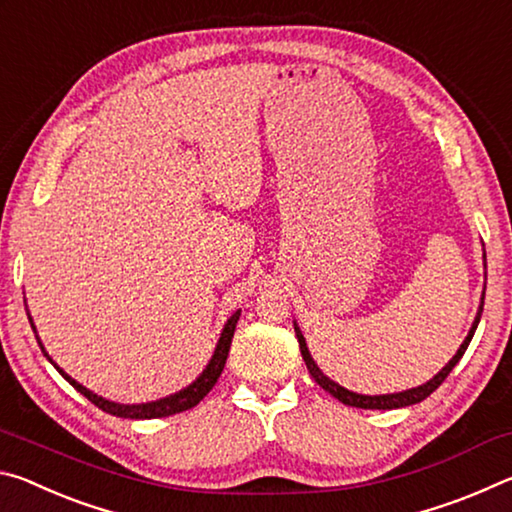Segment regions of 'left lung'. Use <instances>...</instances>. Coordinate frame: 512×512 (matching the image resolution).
<instances>
[{
	"mask_svg": "<svg viewBox=\"0 0 512 512\" xmlns=\"http://www.w3.org/2000/svg\"><path fill=\"white\" fill-rule=\"evenodd\" d=\"M481 314H483V298H481L479 311H476L474 323H472V327H470V334L465 336V341L461 343V348H458V352L454 354L452 361H449L447 366H445L443 370H440L436 377L429 379L427 384H422V386H418V388H409V391L391 393V395H359V393H352V391H348V388H343V386L336 384V381H332L327 375H323V372H320V368L316 366V361L311 359L309 348H307V341H305V336H302L300 327H298L296 323H293V329H296V336H298V343H300V352H302V359H305V363H307L309 375L316 379V384H318L320 388H325V391H327L329 395L336 397V400L343 402V404H348V406H357V409H381V411H386V409H402V406H411V404H418V402H422V400H427V397H429L433 391H436V388H438L440 384H443L449 372L454 370L456 363L461 361V357H463L465 350H467V345H470L472 336H474V332H476V325H479V320H481Z\"/></svg>",
	"mask_w": 512,
	"mask_h": 512,
	"instance_id": "left-lung-1",
	"label": "left lung"
}]
</instances>
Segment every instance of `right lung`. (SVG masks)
<instances>
[{
    "label": "right lung",
    "mask_w": 512,
    "mask_h": 512,
    "mask_svg": "<svg viewBox=\"0 0 512 512\" xmlns=\"http://www.w3.org/2000/svg\"><path fill=\"white\" fill-rule=\"evenodd\" d=\"M27 316H29V314H27ZM239 316H241V311L237 309L235 314H232V316L228 318V323H225V327H223L221 339H219V343H216V348H214V354H212L210 363H207L205 370L201 372V375H198V379L194 381V384H189L187 388H183V391L173 393V395H169V397H162V400L146 402V404H117V402L106 400V397H101V395H97V393L88 391V388L81 386L79 381L69 377L63 368H58L56 363L51 361V357L45 352V345H42V341L38 339V334H36V339H38L40 350L45 352V357H47L51 363H54V368L60 372V375H63V377L69 381V384H72L81 395L88 397V400H90L94 406H99L101 411H106V413H110V415H117V418H128V420H153V418H167V415H176V413H183V411H187V409H194V406H196L198 402H201L207 393L212 391V386L216 384V379L221 377L223 366H225V359H228L230 343H232V336H235V327H237ZM29 323H31V327H33V332H36V325H33L31 316H29Z\"/></svg>",
    "instance_id": "1"
}]
</instances>
